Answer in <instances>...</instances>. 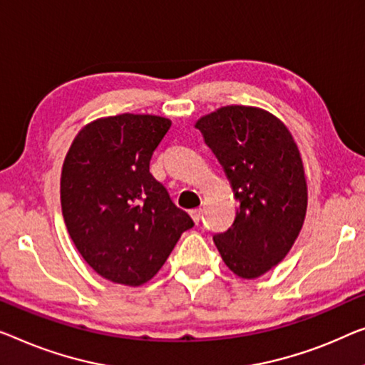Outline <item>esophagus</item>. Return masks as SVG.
Masks as SVG:
<instances>
[{
    "label": "esophagus",
    "instance_id": "esophagus-1",
    "mask_svg": "<svg viewBox=\"0 0 365 365\" xmlns=\"http://www.w3.org/2000/svg\"><path fill=\"white\" fill-rule=\"evenodd\" d=\"M190 216H192V220L198 225L200 220H201V210H200V208L192 210V211H190Z\"/></svg>",
    "mask_w": 365,
    "mask_h": 365
}]
</instances>
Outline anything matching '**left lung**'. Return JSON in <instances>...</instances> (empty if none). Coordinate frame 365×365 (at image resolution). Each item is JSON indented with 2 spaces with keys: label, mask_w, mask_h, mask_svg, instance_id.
Here are the masks:
<instances>
[{
  "label": "left lung",
  "mask_w": 365,
  "mask_h": 365,
  "mask_svg": "<svg viewBox=\"0 0 365 365\" xmlns=\"http://www.w3.org/2000/svg\"><path fill=\"white\" fill-rule=\"evenodd\" d=\"M225 168L237 200L235 222L213 241L242 279L264 275L284 260L302 231L308 205L300 150L269 111L222 106L195 124Z\"/></svg>",
  "instance_id": "1"
}]
</instances>
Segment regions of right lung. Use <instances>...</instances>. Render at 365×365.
<instances>
[{"label": "right lung", "instance_id": "right-lung-1", "mask_svg": "<svg viewBox=\"0 0 365 365\" xmlns=\"http://www.w3.org/2000/svg\"><path fill=\"white\" fill-rule=\"evenodd\" d=\"M170 119L118 114L86 124L65 155L62 215L81 257L103 279L149 282L193 220L149 172Z\"/></svg>", "mask_w": 365, "mask_h": 365}]
</instances>
